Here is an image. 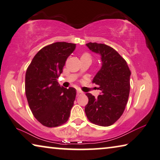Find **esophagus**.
<instances>
[{
	"instance_id": "esophagus-1",
	"label": "esophagus",
	"mask_w": 160,
	"mask_h": 160,
	"mask_svg": "<svg viewBox=\"0 0 160 160\" xmlns=\"http://www.w3.org/2000/svg\"><path fill=\"white\" fill-rule=\"evenodd\" d=\"M82 94H83V93L82 92H80V91H77V97H79V96L82 95Z\"/></svg>"
}]
</instances>
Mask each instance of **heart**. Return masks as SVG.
I'll return each mask as SVG.
<instances>
[{
	"mask_svg": "<svg viewBox=\"0 0 160 160\" xmlns=\"http://www.w3.org/2000/svg\"><path fill=\"white\" fill-rule=\"evenodd\" d=\"M82 56H88V54H87V53H84V54H83Z\"/></svg>",
	"mask_w": 160,
	"mask_h": 160,
	"instance_id": "heart-1",
	"label": "heart"
}]
</instances>
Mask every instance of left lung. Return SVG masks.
Wrapping results in <instances>:
<instances>
[{
	"instance_id": "1",
	"label": "left lung",
	"mask_w": 160,
	"mask_h": 160,
	"mask_svg": "<svg viewBox=\"0 0 160 160\" xmlns=\"http://www.w3.org/2000/svg\"><path fill=\"white\" fill-rule=\"evenodd\" d=\"M86 46L100 56L102 67L92 80L99 85L100 94L95 98L87 93L88 102L86 115L91 122L108 127L122 116L128 101L131 72L124 58L114 48L103 43H88Z\"/></svg>"
}]
</instances>
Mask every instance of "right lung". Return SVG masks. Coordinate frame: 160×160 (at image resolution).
Segmentation results:
<instances>
[{
	"label": "right lung",
	"instance_id": "right-lung-1",
	"mask_svg": "<svg viewBox=\"0 0 160 160\" xmlns=\"http://www.w3.org/2000/svg\"><path fill=\"white\" fill-rule=\"evenodd\" d=\"M75 43L56 42L41 48L27 68L26 95L33 116L43 126L55 127L67 122L77 90L61 87L58 78Z\"/></svg>",
	"mask_w": 160,
	"mask_h": 160
}]
</instances>
